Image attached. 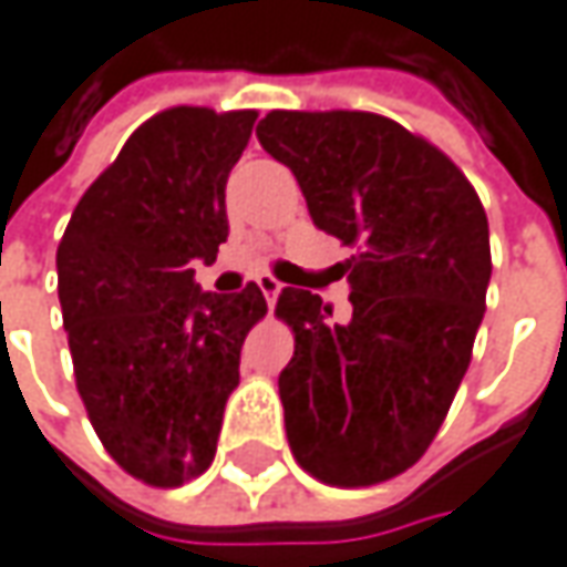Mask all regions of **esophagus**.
I'll list each match as a JSON object with an SVG mask.
<instances>
[{
	"label": "esophagus",
	"mask_w": 567,
	"mask_h": 567,
	"mask_svg": "<svg viewBox=\"0 0 567 567\" xmlns=\"http://www.w3.org/2000/svg\"><path fill=\"white\" fill-rule=\"evenodd\" d=\"M258 287H261V293H265V299H268V306L274 309V302H277V297H280V280H277V277H270V274H261V277H258Z\"/></svg>",
	"instance_id": "obj_1"
}]
</instances>
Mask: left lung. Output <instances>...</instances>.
<instances>
[{
  "label": "left lung",
  "mask_w": 567,
  "mask_h": 567,
  "mask_svg": "<svg viewBox=\"0 0 567 567\" xmlns=\"http://www.w3.org/2000/svg\"><path fill=\"white\" fill-rule=\"evenodd\" d=\"M258 140L297 175L309 216L357 245L354 316L287 287V440L309 475L363 488L411 468L466 377L492 280L488 216L434 143L370 111H270Z\"/></svg>",
  "instance_id": "obj_1"
}]
</instances>
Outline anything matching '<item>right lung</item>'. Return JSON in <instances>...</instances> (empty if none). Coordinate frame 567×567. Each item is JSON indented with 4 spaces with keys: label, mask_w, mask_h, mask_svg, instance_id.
<instances>
[{
    "label": "right lung",
    "mask_w": 567,
    "mask_h": 567,
    "mask_svg": "<svg viewBox=\"0 0 567 567\" xmlns=\"http://www.w3.org/2000/svg\"><path fill=\"white\" fill-rule=\"evenodd\" d=\"M255 117L187 104L150 117L82 194L56 248L75 389L114 463L153 488L210 468L245 334L268 312L255 284H194V261H216L229 236L226 178Z\"/></svg>",
    "instance_id": "right-lung-1"
}]
</instances>
